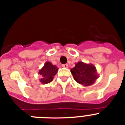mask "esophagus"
<instances>
[{"mask_svg":"<svg viewBox=\"0 0 125 125\" xmlns=\"http://www.w3.org/2000/svg\"><path fill=\"white\" fill-rule=\"evenodd\" d=\"M62 68H68V64H62Z\"/></svg>","mask_w":125,"mask_h":125,"instance_id":"1","label":"esophagus"}]
</instances>
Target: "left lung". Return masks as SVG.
Returning <instances> with one entry per match:
<instances>
[{"mask_svg": "<svg viewBox=\"0 0 125 125\" xmlns=\"http://www.w3.org/2000/svg\"><path fill=\"white\" fill-rule=\"evenodd\" d=\"M71 72L76 82L86 86L94 84L98 77L94 66L81 61L76 64Z\"/></svg>", "mask_w": 125, "mask_h": 125, "instance_id": "left-lung-1", "label": "left lung"}]
</instances>
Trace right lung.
Returning a JSON list of instances; mask_svg holds the SVG:
<instances>
[{
	"label": "right lung",
	"mask_w": 125,
	"mask_h": 125,
	"mask_svg": "<svg viewBox=\"0 0 125 125\" xmlns=\"http://www.w3.org/2000/svg\"><path fill=\"white\" fill-rule=\"evenodd\" d=\"M58 68L55 65H53L50 62H46L44 66L39 71V74L41 75L42 78L40 81L42 84H47L51 82L54 76L57 73Z\"/></svg>",
	"instance_id": "right-lung-1"
}]
</instances>
